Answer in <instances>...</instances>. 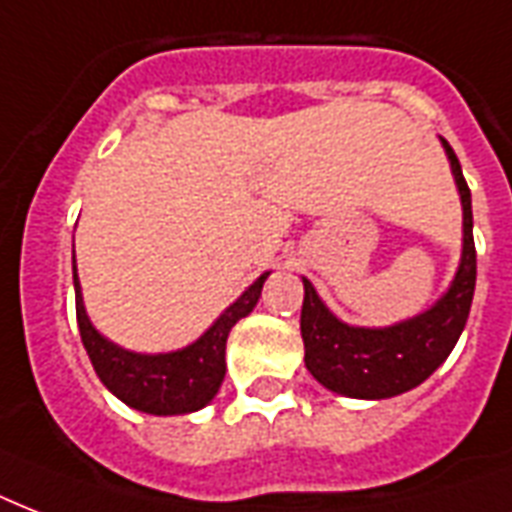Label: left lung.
Returning <instances> with one entry per match:
<instances>
[{"mask_svg": "<svg viewBox=\"0 0 512 512\" xmlns=\"http://www.w3.org/2000/svg\"><path fill=\"white\" fill-rule=\"evenodd\" d=\"M441 146L449 157L451 176L462 202V256L449 288L414 318L392 326H350L328 310L315 285L304 283L301 339L304 366L326 390L360 400L395 398L425 382L465 331L475 291L473 202L457 154L446 138Z\"/></svg>", "mask_w": 512, "mask_h": 512, "instance_id": "1", "label": "left lung"}]
</instances>
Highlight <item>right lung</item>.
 <instances>
[{"instance_id":"1","label":"right lung","mask_w":512,"mask_h":512,"mask_svg":"<svg viewBox=\"0 0 512 512\" xmlns=\"http://www.w3.org/2000/svg\"><path fill=\"white\" fill-rule=\"evenodd\" d=\"M269 272L256 277L237 296L213 326L186 344L170 352H133L112 339H106L85 310L82 285L74 259V293H77V326L95 374L104 387L120 398L125 406L154 414V417H178L200 411L216 398L224 374H227V339L237 320L248 318L261 296Z\"/></svg>"}]
</instances>
